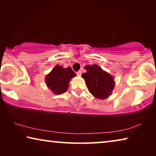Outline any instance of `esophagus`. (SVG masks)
Returning a JSON list of instances; mask_svg holds the SVG:
<instances>
[{"label":"esophagus","instance_id":"obj_1","mask_svg":"<svg viewBox=\"0 0 156 156\" xmlns=\"http://www.w3.org/2000/svg\"><path fill=\"white\" fill-rule=\"evenodd\" d=\"M76 73H77V75H78V76H81V74H82V71H81V70H79L78 72H76Z\"/></svg>","mask_w":156,"mask_h":156}]
</instances>
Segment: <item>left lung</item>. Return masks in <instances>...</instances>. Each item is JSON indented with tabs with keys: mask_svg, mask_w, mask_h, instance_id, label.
Segmentation results:
<instances>
[{
	"mask_svg": "<svg viewBox=\"0 0 156 156\" xmlns=\"http://www.w3.org/2000/svg\"><path fill=\"white\" fill-rule=\"evenodd\" d=\"M86 73L82 74L90 93L97 98L105 99L109 96L114 87L112 76L97 65L85 66Z\"/></svg>",
	"mask_w": 156,
	"mask_h": 156,
	"instance_id": "left-lung-1",
	"label": "left lung"
}]
</instances>
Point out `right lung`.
Here are the masks:
<instances>
[{"mask_svg": "<svg viewBox=\"0 0 156 156\" xmlns=\"http://www.w3.org/2000/svg\"><path fill=\"white\" fill-rule=\"evenodd\" d=\"M76 74L71 67L63 68L56 65L45 78L48 87L56 94H62L67 90L69 83Z\"/></svg>", "mask_w": 156, "mask_h": 156, "instance_id": "add662e5", "label": "right lung"}]
</instances>
